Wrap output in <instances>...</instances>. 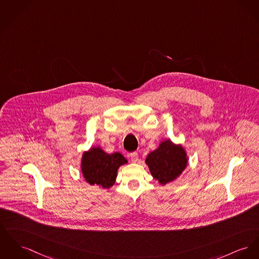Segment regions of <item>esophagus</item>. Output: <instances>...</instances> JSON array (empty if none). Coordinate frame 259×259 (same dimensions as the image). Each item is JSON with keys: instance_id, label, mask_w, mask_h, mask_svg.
<instances>
[{"instance_id": "34e87169", "label": "esophagus", "mask_w": 259, "mask_h": 259, "mask_svg": "<svg viewBox=\"0 0 259 259\" xmlns=\"http://www.w3.org/2000/svg\"><path fill=\"white\" fill-rule=\"evenodd\" d=\"M130 158H131V160H132L133 162H138V154L137 152H132V153L130 154Z\"/></svg>"}]
</instances>
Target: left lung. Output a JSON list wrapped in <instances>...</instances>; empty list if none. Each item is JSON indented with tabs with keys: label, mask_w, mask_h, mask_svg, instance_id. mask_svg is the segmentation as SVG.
Returning <instances> with one entry per match:
<instances>
[{
	"label": "left lung",
	"mask_w": 259,
	"mask_h": 259,
	"mask_svg": "<svg viewBox=\"0 0 259 259\" xmlns=\"http://www.w3.org/2000/svg\"><path fill=\"white\" fill-rule=\"evenodd\" d=\"M145 163L152 177L159 184L165 186L176 180L187 168L188 156L182 145L166 139L147 155Z\"/></svg>",
	"instance_id": "8db88e82"
}]
</instances>
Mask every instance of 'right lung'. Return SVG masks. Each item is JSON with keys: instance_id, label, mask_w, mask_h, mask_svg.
Returning <instances> with one entry per match:
<instances>
[{"instance_id": "obj_1", "label": "right lung", "mask_w": 259, "mask_h": 259, "mask_svg": "<svg viewBox=\"0 0 259 259\" xmlns=\"http://www.w3.org/2000/svg\"><path fill=\"white\" fill-rule=\"evenodd\" d=\"M126 163L121 153L108 154L99 146L91 147L82 155L81 172L88 184L109 189L116 182L118 169Z\"/></svg>"}]
</instances>
